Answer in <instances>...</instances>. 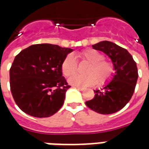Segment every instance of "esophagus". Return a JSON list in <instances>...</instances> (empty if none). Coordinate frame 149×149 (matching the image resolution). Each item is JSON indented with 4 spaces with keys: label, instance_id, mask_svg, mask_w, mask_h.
Wrapping results in <instances>:
<instances>
[{
    "label": "esophagus",
    "instance_id": "obj_1",
    "mask_svg": "<svg viewBox=\"0 0 149 149\" xmlns=\"http://www.w3.org/2000/svg\"><path fill=\"white\" fill-rule=\"evenodd\" d=\"M77 88H78V89H79V91H85V89H84V88L78 87V86H77Z\"/></svg>",
    "mask_w": 149,
    "mask_h": 149
}]
</instances>
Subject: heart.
Here are the masks:
<instances>
[{"instance_id":"heart-1","label":"heart","mask_w":149,"mask_h":149,"mask_svg":"<svg viewBox=\"0 0 149 149\" xmlns=\"http://www.w3.org/2000/svg\"><path fill=\"white\" fill-rule=\"evenodd\" d=\"M78 56L82 61L89 65L86 69V75H74L68 82L70 85L78 87H89L93 86L106 85L111 81L116 73L114 63L104 59V55L96 50L86 49L79 53ZM78 70V63L72 55H67L61 64L62 73L65 77L73 75Z\"/></svg>"}]
</instances>
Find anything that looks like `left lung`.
<instances>
[{
	"label": "left lung",
	"mask_w": 149,
	"mask_h": 149,
	"mask_svg": "<svg viewBox=\"0 0 149 149\" xmlns=\"http://www.w3.org/2000/svg\"><path fill=\"white\" fill-rule=\"evenodd\" d=\"M92 47L111 58L116 73L111 82L103 89L94 91V98L86 102V105L101 114L114 113L125 106L134 93L138 79L136 63L126 49L114 43L102 41Z\"/></svg>",
	"instance_id": "left-lung-1"
}]
</instances>
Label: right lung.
I'll list each match as a JSON object with an SVG mask.
<instances>
[{"label": "right lung", "instance_id": "add662e5", "mask_svg": "<svg viewBox=\"0 0 149 149\" xmlns=\"http://www.w3.org/2000/svg\"><path fill=\"white\" fill-rule=\"evenodd\" d=\"M70 48L34 44L19 52L9 70L10 89L19 109L36 118H48L63 105L70 87L63 76L62 62Z\"/></svg>", "mask_w": 149, "mask_h": 149}]
</instances>
